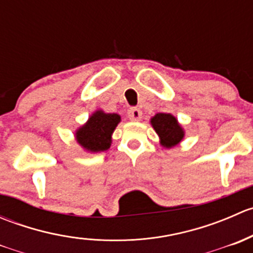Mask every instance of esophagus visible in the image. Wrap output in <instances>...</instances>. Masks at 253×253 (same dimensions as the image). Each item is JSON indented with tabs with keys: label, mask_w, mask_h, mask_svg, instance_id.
I'll use <instances>...</instances> for the list:
<instances>
[{
	"label": "esophagus",
	"mask_w": 253,
	"mask_h": 253,
	"mask_svg": "<svg viewBox=\"0 0 253 253\" xmlns=\"http://www.w3.org/2000/svg\"><path fill=\"white\" fill-rule=\"evenodd\" d=\"M127 115H128L131 121H141L142 119V111L137 108L129 109L128 112H127Z\"/></svg>",
	"instance_id": "obj_1"
}]
</instances>
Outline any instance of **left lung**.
I'll use <instances>...</instances> for the list:
<instances>
[{"label":"left lung","instance_id":"1","mask_svg":"<svg viewBox=\"0 0 253 253\" xmlns=\"http://www.w3.org/2000/svg\"><path fill=\"white\" fill-rule=\"evenodd\" d=\"M150 124L159 136L160 144L165 148L175 147L185 136L183 128L171 114L159 112L150 119Z\"/></svg>","mask_w":253,"mask_h":253}]
</instances>
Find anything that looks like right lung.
I'll use <instances>...</instances> for the list:
<instances>
[{
    "mask_svg": "<svg viewBox=\"0 0 253 253\" xmlns=\"http://www.w3.org/2000/svg\"><path fill=\"white\" fill-rule=\"evenodd\" d=\"M121 121L117 114H106L96 110L88 121L76 132V139L79 145L91 153L108 150L111 145V136Z\"/></svg>",
    "mask_w": 253,
    "mask_h": 253,
    "instance_id": "1",
    "label": "right lung"
}]
</instances>
